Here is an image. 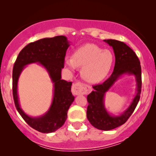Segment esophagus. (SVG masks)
Returning a JSON list of instances; mask_svg holds the SVG:
<instances>
[{
	"instance_id": "esophagus-1",
	"label": "esophagus",
	"mask_w": 156,
	"mask_h": 156,
	"mask_svg": "<svg viewBox=\"0 0 156 156\" xmlns=\"http://www.w3.org/2000/svg\"><path fill=\"white\" fill-rule=\"evenodd\" d=\"M85 92V86L81 82H76L73 83L72 87V92L74 95H79Z\"/></svg>"
}]
</instances>
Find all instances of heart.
<instances>
[{"label": "heart", "mask_w": 156, "mask_h": 156, "mask_svg": "<svg viewBox=\"0 0 156 156\" xmlns=\"http://www.w3.org/2000/svg\"><path fill=\"white\" fill-rule=\"evenodd\" d=\"M65 65L71 70L82 67L81 76L89 83H98L108 76L114 63V55L109 50L87 44L74 51L72 58H66Z\"/></svg>", "instance_id": "heart-1"}]
</instances>
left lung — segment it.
<instances>
[{
    "label": "left lung",
    "instance_id": "1",
    "mask_svg": "<svg viewBox=\"0 0 156 156\" xmlns=\"http://www.w3.org/2000/svg\"><path fill=\"white\" fill-rule=\"evenodd\" d=\"M112 46L115 55V65L111 76L103 83L93 86L94 91L87 96L89 105L87 117L94 128L102 130H110L126 122L135 110L140 99L141 91V69L139 58L126 44L115 39H105ZM124 74H134L137 85V92L132 104L119 116H112L107 112L104 105L105 94Z\"/></svg>",
    "mask_w": 156,
    "mask_h": 156
}]
</instances>
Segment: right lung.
I'll return each mask as SVG.
<instances>
[{"label": "right lung", "instance_id": "1", "mask_svg": "<svg viewBox=\"0 0 156 156\" xmlns=\"http://www.w3.org/2000/svg\"><path fill=\"white\" fill-rule=\"evenodd\" d=\"M69 43L64 36L44 38L31 42L20 52L12 72V93L15 107L23 119L34 129L48 133L60 128L65 122L67 111L74 101L71 92L72 82L62 79V69ZM39 63L47 69L54 83V98L49 110L42 117L31 118L25 114L19 104L18 78L25 66Z\"/></svg>", "mask_w": 156, "mask_h": 156}]
</instances>
